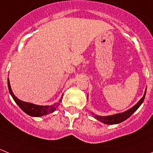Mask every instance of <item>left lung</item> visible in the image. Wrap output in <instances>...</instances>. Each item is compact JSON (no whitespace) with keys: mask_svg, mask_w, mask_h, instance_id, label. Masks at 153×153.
Listing matches in <instances>:
<instances>
[{"mask_svg":"<svg viewBox=\"0 0 153 153\" xmlns=\"http://www.w3.org/2000/svg\"><path fill=\"white\" fill-rule=\"evenodd\" d=\"M146 88L143 97H142L139 101H138L137 104H135L133 107H131V109L128 110L127 111L123 112V113H117V114L112 115V116H100L94 114H93V116H94V117L96 119H97V120L101 121V123L107 125H114V124H118V123H122V122L126 120L128 118L130 117V116H131V115L133 114V113H134L138 108H139L141 104H142V103L143 102V100H144L145 98V95H146Z\"/></svg>","mask_w":153,"mask_h":153,"instance_id":"obj_1","label":"left lung"}]
</instances>
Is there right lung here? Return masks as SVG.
<instances>
[{
  "mask_svg": "<svg viewBox=\"0 0 153 153\" xmlns=\"http://www.w3.org/2000/svg\"><path fill=\"white\" fill-rule=\"evenodd\" d=\"M7 85H8V88L9 91H10V94H11V96L13 97V100L15 101V102L18 104L19 107L25 113H27V115H29V116H30L39 117V116H45V115H47L49 114V113H53V112L56 110L58 106L59 105V103L62 101V97L59 103H56V104H54L50 106L36 105V104H31V103L25 102V101H21V100L19 99L18 97H16L15 94L13 92L12 89H11V86H10L9 79H7Z\"/></svg>",
  "mask_w": 153,
  "mask_h": 153,
  "instance_id": "add662e5",
  "label": "right lung"
}]
</instances>
